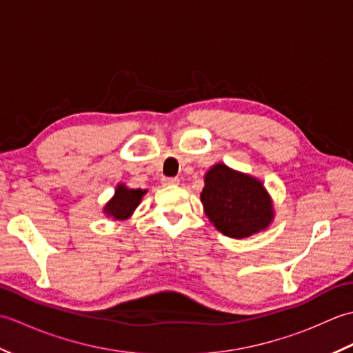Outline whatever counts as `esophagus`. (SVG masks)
<instances>
[{"label": "esophagus", "instance_id": "esophagus-1", "mask_svg": "<svg viewBox=\"0 0 353 353\" xmlns=\"http://www.w3.org/2000/svg\"><path fill=\"white\" fill-rule=\"evenodd\" d=\"M179 182H181V179H179V177H163L162 179V183L163 185L174 186V185H179Z\"/></svg>", "mask_w": 353, "mask_h": 353}]
</instances>
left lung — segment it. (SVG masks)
I'll use <instances>...</instances> for the list:
<instances>
[{
    "label": "left lung",
    "mask_w": 353,
    "mask_h": 353,
    "mask_svg": "<svg viewBox=\"0 0 353 353\" xmlns=\"http://www.w3.org/2000/svg\"><path fill=\"white\" fill-rule=\"evenodd\" d=\"M200 200L209 221L229 238H249L274 220L273 200L264 183L221 162L205 174Z\"/></svg>",
    "instance_id": "1"
}]
</instances>
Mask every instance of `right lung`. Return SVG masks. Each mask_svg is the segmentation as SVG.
Listing matches in <instances>:
<instances>
[{"label": "right lung", "instance_id": "add662e5", "mask_svg": "<svg viewBox=\"0 0 353 353\" xmlns=\"http://www.w3.org/2000/svg\"><path fill=\"white\" fill-rule=\"evenodd\" d=\"M145 192L147 190H133L125 183H118L114 197L103 206L104 215L114 221L129 220L133 212L137 211Z\"/></svg>", "mask_w": 353, "mask_h": 353}]
</instances>
